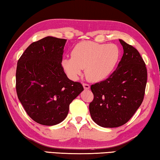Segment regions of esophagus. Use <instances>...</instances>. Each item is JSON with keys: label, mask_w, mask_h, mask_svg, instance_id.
<instances>
[{"label": "esophagus", "mask_w": 160, "mask_h": 160, "mask_svg": "<svg viewBox=\"0 0 160 160\" xmlns=\"http://www.w3.org/2000/svg\"><path fill=\"white\" fill-rule=\"evenodd\" d=\"M83 88H84L85 90H89L90 89V85L88 84V83H82Z\"/></svg>", "instance_id": "1"}]
</instances>
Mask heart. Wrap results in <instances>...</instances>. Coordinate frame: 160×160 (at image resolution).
Listing matches in <instances>:
<instances>
[{
    "instance_id": "1",
    "label": "heart",
    "mask_w": 160,
    "mask_h": 160,
    "mask_svg": "<svg viewBox=\"0 0 160 160\" xmlns=\"http://www.w3.org/2000/svg\"><path fill=\"white\" fill-rule=\"evenodd\" d=\"M72 57L62 60V65L68 75L77 80L85 69L86 77L92 82L108 78L115 69L120 58V50L115 44L81 42L73 48Z\"/></svg>"
}]
</instances>
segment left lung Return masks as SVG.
Listing matches in <instances>:
<instances>
[{"instance_id": "left-lung-1", "label": "left lung", "mask_w": 160, "mask_h": 160, "mask_svg": "<svg viewBox=\"0 0 160 160\" xmlns=\"http://www.w3.org/2000/svg\"><path fill=\"white\" fill-rule=\"evenodd\" d=\"M124 53L107 79L92 85L89 110L92 120L103 128H118L130 120L142 102L148 71L138 50L120 40Z\"/></svg>"}]
</instances>
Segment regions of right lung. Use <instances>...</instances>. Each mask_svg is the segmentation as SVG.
Masks as SVG:
<instances>
[{"mask_svg": "<svg viewBox=\"0 0 160 160\" xmlns=\"http://www.w3.org/2000/svg\"><path fill=\"white\" fill-rule=\"evenodd\" d=\"M66 39L48 36L33 42L19 58L16 92L32 120L51 126L66 118L70 104L84 90L67 77L62 66Z\"/></svg>", "mask_w": 160, "mask_h": 160, "instance_id": "right-lung-1", "label": "right lung"}]
</instances>
